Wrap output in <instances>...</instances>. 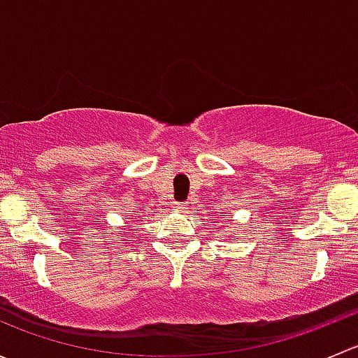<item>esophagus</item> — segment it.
Listing matches in <instances>:
<instances>
[{"instance_id": "34e87169", "label": "esophagus", "mask_w": 358, "mask_h": 358, "mask_svg": "<svg viewBox=\"0 0 358 358\" xmlns=\"http://www.w3.org/2000/svg\"><path fill=\"white\" fill-rule=\"evenodd\" d=\"M187 206H189L187 202H175V208L178 209V211H185Z\"/></svg>"}]
</instances>
